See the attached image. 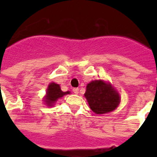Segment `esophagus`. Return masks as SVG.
Returning a JSON list of instances; mask_svg holds the SVG:
<instances>
[{"mask_svg":"<svg viewBox=\"0 0 157 157\" xmlns=\"http://www.w3.org/2000/svg\"><path fill=\"white\" fill-rule=\"evenodd\" d=\"M72 90H73V93L76 94H77L79 93V89L78 88H73V89H72Z\"/></svg>","mask_w":157,"mask_h":157,"instance_id":"esophagus-1","label":"esophagus"}]
</instances>
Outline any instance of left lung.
Here are the masks:
<instances>
[{
	"label": "left lung",
	"mask_w": 157,
	"mask_h": 157,
	"mask_svg": "<svg viewBox=\"0 0 157 157\" xmlns=\"http://www.w3.org/2000/svg\"><path fill=\"white\" fill-rule=\"evenodd\" d=\"M85 97L90 109L96 114L114 111L121 102L119 93L110 83L103 80L92 81L86 86Z\"/></svg>",
	"instance_id": "obj_1"
}]
</instances>
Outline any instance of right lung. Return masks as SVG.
<instances>
[{
  "mask_svg": "<svg viewBox=\"0 0 157 157\" xmlns=\"http://www.w3.org/2000/svg\"><path fill=\"white\" fill-rule=\"evenodd\" d=\"M70 94L69 91L63 92L60 89L59 85L52 82L48 86L47 90H46V95L45 96V100L44 101L47 106L52 107L59 98H62L63 96L66 95V94Z\"/></svg>",
  "mask_w": 157,
  "mask_h": 157,
  "instance_id": "right-lung-1",
  "label": "right lung"
}]
</instances>
